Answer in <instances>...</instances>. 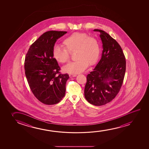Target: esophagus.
Masks as SVG:
<instances>
[{"instance_id":"esophagus-1","label":"esophagus","mask_w":149,"mask_h":149,"mask_svg":"<svg viewBox=\"0 0 149 149\" xmlns=\"http://www.w3.org/2000/svg\"><path fill=\"white\" fill-rule=\"evenodd\" d=\"M76 74H69L70 77H76Z\"/></svg>"}]
</instances>
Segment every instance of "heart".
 <instances>
[{
    "mask_svg": "<svg viewBox=\"0 0 149 149\" xmlns=\"http://www.w3.org/2000/svg\"><path fill=\"white\" fill-rule=\"evenodd\" d=\"M63 44L65 49L57 45L53 47L52 54L55 61L65 63L69 59L68 51L74 50L77 59L63 67V71L66 73H79L86 70L88 63L93 65L98 61L100 50L99 42L85 33H74L63 40Z\"/></svg>",
    "mask_w": 149,
    "mask_h": 149,
    "instance_id": "heart-1",
    "label": "heart"
}]
</instances>
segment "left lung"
I'll return each mask as SVG.
<instances>
[{
    "label": "left lung",
    "mask_w": 149,
    "mask_h": 149,
    "mask_svg": "<svg viewBox=\"0 0 149 149\" xmlns=\"http://www.w3.org/2000/svg\"><path fill=\"white\" fill-rule=\"evenodd\" d=\"M100 33L102 41V56L93 71L87 75L84 97L95 106L110 102L118 94L126 71V60L118 43L105 31Z\"/></svg>",
    "instance_id": "8db88e82"
}]
</instances>
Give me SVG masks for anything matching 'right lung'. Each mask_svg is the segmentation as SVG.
Masks as SVG:
<instances>
[{
  "instance_id": "add662e5",
  "label": "right lung",
  "mask_w": 149,
  "mask_h": 149,
  "mask_svg": "<svg viewBox=\"0 0 149 149\" xmlns=\"http://www.w3.org/2000/svg\"><path fill=\"white\" fill-rule=\"evenodd\" d=\"M67 31H47L35 41L25 59V73L31 91L44 104L53 105L65 95L68 74H59L60 67L52 51L57 39Z\"/></svg>"
}]
</instances>
